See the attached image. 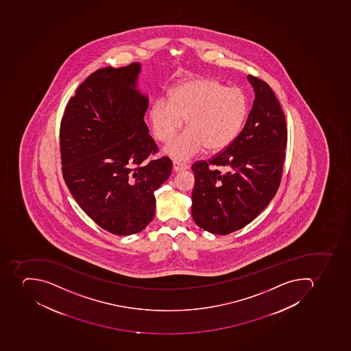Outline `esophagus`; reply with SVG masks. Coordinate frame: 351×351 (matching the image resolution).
I'll list each match as a JSON object with an SVG mask.
<instances>
[{
	"instance_id": "obj_1",
	"label": "esophagus",
	"mask_w": 351,
	"mask_h": 351,
	"mask_svg": "<svg viewBox=\"0 0 351 351\" xmlns=\"http://www.w3.org/2000/svg\"><path fill=\"white\" fill-rule=\"evenodd\" d=\"M189 166L186 163L180 162V161L174 160L173 161V170L176 172L181 171V170H185V169H188Z\"/></svg>"
}]
</instances>
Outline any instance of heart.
Returning a JSON list of instances; mask_svg holds the SVG:
<instances>
[{"mask_svg": "<svg viewBox=\"0 0 351 351\" xmlns=\"http://www.w3.org/2000/svg\"><path fill=\"white\" fill-rule=\"evenodd\" d=\"M248 101L241 88H226L210 77H193L174 86L170 99L152 104L149 116L156 138L167 143L184 124L188 128L166 147L177 160H188L206 147L219 152L235 141L243 128Z\"/></svg>", "mask_w": 351, "mask_h": 351, "instance_id": "1", "label": "heart"}]
</instances>
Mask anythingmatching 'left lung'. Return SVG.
<instances>
[{"instance_id": "obj_1", "label": "left lung", "mask_w": 351, "mask_h": 351, "mask_svg": "<svg viewBox=\"0 0 351 351\" xmlns=\"http://www.w3.org/2000/svg\"><path fill=\"white\" fill-rule=\"evenodd\" d=\"M248 80L256 97L243 130L223 152L192 166V216L197 226L216 235L252 223L274 199L283 173L285 114L268 83L252 75ZM218 166L229 171L221 173Z\"/></svg>"}]
</instances>
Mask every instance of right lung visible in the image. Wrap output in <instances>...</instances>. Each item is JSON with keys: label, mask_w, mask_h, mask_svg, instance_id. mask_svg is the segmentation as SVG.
<instances>
[{"label": "right lung", "mask_w": 351, "mask_h": 351, "mask_svg": "<svg viewBox=\"0 0 351 351\" xmlns=\"http://www.w3.org/2000/svg\"><path fill=\"white\" fill-rule=\"evenodd\" d=\"M137 62L105 66L69 99L60 124L62 177L79 206L110 234L141 232L155 216V191L171 174L170 158L144 121L148 99L136 90Z\"/></svg>", "instance_id": "1"}]
</instances>
